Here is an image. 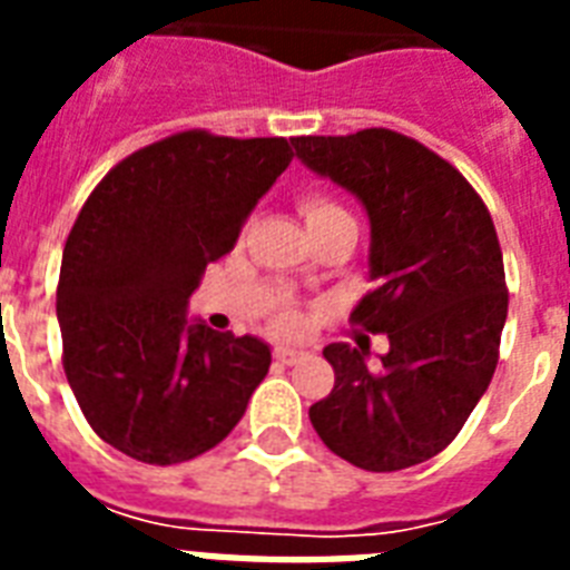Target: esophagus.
Returning <instances> with one entry per match:
<instances>
[{"mask_svg":"<svg viewBox=\"0 0 570 570\" xmlns=\"http://www.w3.org/2000/svg\"><path fill=\"white\" fill-rule=\"evenodd\" d=\"M272 357H275L277 364L293 366V364H298V361H304V352H298V348H284V346H277L275 352H272Z\"/></svg>","mask_w":570,"mask_h":570,"instance_id":"1","label":"esophagus"}]
</instances>
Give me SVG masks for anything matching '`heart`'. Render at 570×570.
<instances>
[{
	"label": "heart",
	"mask_w": 570,
	"mask_h": 570,
	"mask_svg": "<svg viewBox=\"0 0 570 570\" xmlns=\"http://www.w3.org/2000/svg\"><path fill=\"white\" fill-rule=\"evenodd\" d=\"M298 209H302L307 227H320V224L348 215L337 200H331L328 195H320V191H307V195L298 197ZM268 328L275 331L277 337H302L304 331H307V316L298 307H293V304H281L272 313Z\"/></svg>",
	"instance_id": "obj_1"
}]
</instances>
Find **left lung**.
Listing matches in <instances>:
<instances>
[{
    "label": "left lung",
    "mask_w": 570,
    "mask_h": 570,
    "mask_svg": "<svg viewBox=\"0 0 570 570\" xmlns=\"http://www.w3.org/2000/svg\"><path fill=\"white\" fill-rule=\"evenodd\" d=\"M293 145L370 213L373 289L348 322L390 340L379 370L364 348H325L334 390L311 423L355 468H414L455 441L500 361L509 289L491 213L455 165L393 129Z\"/></svg>",
    "instance_id": "8db88e82"
}]
</instances>
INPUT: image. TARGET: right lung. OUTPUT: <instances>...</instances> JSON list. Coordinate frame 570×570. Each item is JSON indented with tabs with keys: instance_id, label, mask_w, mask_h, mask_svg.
<instances>
[{
	"instance_id": "right-lung-1",
	"label": "right lung",
	"mask_w": 570,
	"mask_h": 570,
	"mask_svg": "<svg viewBox=\"0 0 570 570\" xmlns=\"http://www.w3.org/2000/svg\"><path fill=\"white\" fill-rule=\"evenodd\" d=\"M293 156L286 138L183 129L120 159L85 200L58 275L61 364L88 425L129 459L204 455L266 379V343L189 325L186 304Z\"/></svg>"
}]
</instances>
